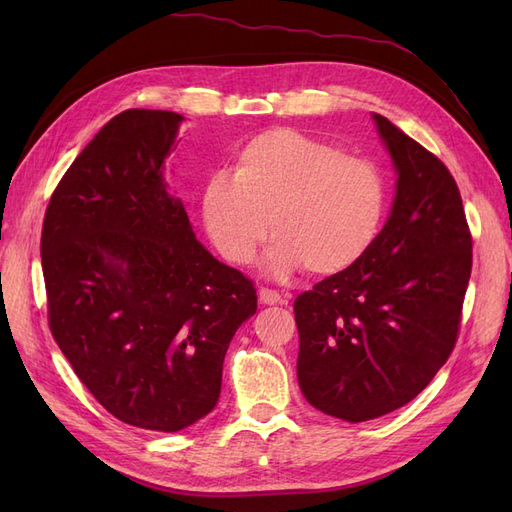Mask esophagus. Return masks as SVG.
Wrapping results in <instances>:
<instances>
[{"label": "esophagus", "mask_w": 512, "mask_h": 512, "mask_svg": "<svg viewBox=\"0 0 512 512\" xmlns=\"http://www.w3.org/2000/svg\"><path fill=\"white\" fill-rule=\"evenodd\" d=\"M258 301L262 305H277V303H286L288 297H282L277 290H269V288H260L258 290Z\"/></svg>", "instance_id": "34e87169"}]
</instances>
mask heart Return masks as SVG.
Wrapping results in <instances>:
<instances>
[{
  "label": "heart",
  "instance_id": "obj_1",
  "mask_svg": "<svg viewBox=\"0 0 512 512\" xmlns=\"http://www.w3.org/2000/svg\"><path fill=\"white\" fill-rule=\"evenodd\" d=\"M386 215L380 168L329 141L275 128L245 141L230 179L215 175L203 192L213 245L235 265H250L273 232L267 267L288 275L348 271L374 247Z\"/></svg>",
  "mask_w": 512,
  "mask_h": 512
}]
</instances>
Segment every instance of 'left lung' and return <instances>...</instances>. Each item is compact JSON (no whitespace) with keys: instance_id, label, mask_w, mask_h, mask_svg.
<instances>
[{"instance_id":"8db88e82","label":"left lung","mask_w":512,"mask_h":512,"mask_svg":"<svg viewBox=\"0 0 512 512\" xmlns=\"http://www.w3.org/2000/svg\"><path fill=\"white\" fill-rule=\"evenodd\" d=\"M397 183L363 260L294 299L297 378L316 410L363 423L406 406L451 356L472 237L448 168L374 113Z\"/></svg>"}]
</instances>
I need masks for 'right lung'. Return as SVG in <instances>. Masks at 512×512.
Here are the masks:
<instances>
[{"instance_id": "1", "label": "right lung", "mask_w": 512, "mask_h": 512, "mask_svg": "<svg viewBox=\"0 0 512 512\" xmlns=\"http://www.w3.org/2000/svg\"><path fill=\"white\" fill-rule=\"evenodd\" d=\"M183 117L130 108L61 177L42 226L57 346L119 421L179 431L220 399L222 365L256 314L247 277L194 235L164 162Z\"/></svg>"}]
</instances>
